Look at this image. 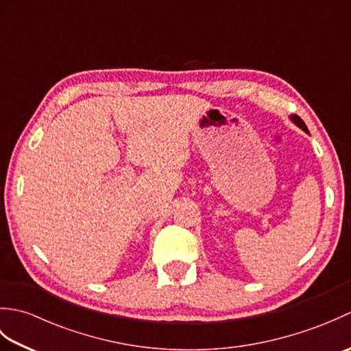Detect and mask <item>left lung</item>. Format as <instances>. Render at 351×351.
Returning a JSON list of instances; mask_svg holds the SVG:
<instances>
[{
	"label": "left lung",
	"instance_id": "8db88e82",
	"mask_svg": "<svg viewBox=\"0 0 351 351\" xmlns=\"http://www.w3.org/2000/svg\"><path fill=\"white\" fill-rule=\"evenodd\" d=\"M289 119H291V122L295 123L297 126H299L300 130H303L304 132H308V126L304 125V122L302 121V119H300L299 116H297V114H291V116H289Z\"/></svg>",
	"mask_w": 351,
	"mask_h": 351
}]
</instances>
